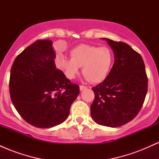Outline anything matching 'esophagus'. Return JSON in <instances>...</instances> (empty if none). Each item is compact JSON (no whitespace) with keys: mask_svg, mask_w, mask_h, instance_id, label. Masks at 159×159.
I'll use <instances>...</instances> for the list:
<instances>
[{"mask_svg":"<svg viewBox=\"0 0 159 159\" xmlns=\"http://www.w3.org/2000/svg\"><path fill=\"white\" fill-rule=\"evenodd\" d=\"M87 87H86V86H83V85L80 86V90H81V91L84 90V89H87Z\"/></svg>","mask_w":159,"mask_h":159,"instance_id":"esophagus-1","label":"esophagus"}]
</instances>
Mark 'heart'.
<instances>
[{"instance_id":"1","label":"heart","mask_w":159,"mask_h":159,"mask_svg":"<svg viewBox=\"0 0 159 159\" xmlns=\"http://www.w3.org/2000/svg\"><path fill=\"white\" fill-rule=\"evenodd\" d=\"M71 59L62 58L58 66L69 79H73L82 67V73L92 83H100L106 78L114 61L112 50L107 47L81 45L71 51Z\"/></svg>"}]
</instances>
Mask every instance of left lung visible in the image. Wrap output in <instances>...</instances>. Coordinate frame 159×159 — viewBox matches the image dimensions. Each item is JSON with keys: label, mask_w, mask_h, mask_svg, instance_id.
Here are the masks:
<instances>
[{"label": "left lung", "mask_w": 159, "mask_h": 159, "mask_svg": "<svg viewBox=\"0 0 159 159\" xmlns=\"http://www.w3.org/2000/svg\"><path fill=\"white\" fill-rule=\"evenodd\" d=\"M102 39L112 48L114 63L106 78L92 88L95 98L90 114L98 125L119 127L134 119L140 111L147 93L148 79L143 58L130 45Z\"/></svg>", "instance_id": "left-lung-1"}]
</instances>
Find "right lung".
<instances>
[{
    "instance_id": "add662e5",
    "label": "right lung",
    "mask_w": 159,
    "mask_h": 159,
    "mask_svg": "<svg viewBox=\"0 0 159 159\" xmlns=\"http://www.w3.org/2000/svg\"><path fill=\"white\" fill-rule=\"evenodd\" d=\"M51 40H37L19 54L10 71V93L16 111L36 128H52L65 121L80 93L56 67Z\"/></svg>"
}]
</instances>
